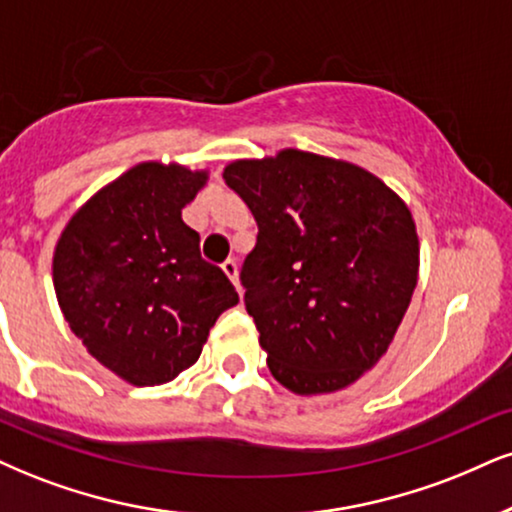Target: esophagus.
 Listing matches in <instances>:
<instances>
[{
  "label": "esophagus",
  "mask_w": 512,
  "mask_h": 512,
  "mask_svg": "<svg viewBox=\"0 0 512 512\" xmlns=\"http://www.w3.org/2000/svg\"><path fill=\"white\" fill-rule=\"evenodd\" d=\"M223 273L230 277V282L239 289V270H237V261L235 258H227V261L223 263Z\"/></svg>",
  "instance_id": "34e87169"
}]
</instances>
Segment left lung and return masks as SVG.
Here are the masks:
<instances>
[{
    "mask_svg": "<svg viewBox=\"0 0 512 512\" xmlns=\"http://www.w3.org/2000/svg\"><path fill=\"white\" fill-rule=\"evenodd\" d=\"M223 180L258 225L239 280L275 380L301 396L361 380L418 285L406 201L356 163L301 149L232 161Z\"/></svg>",
    "mask_w": 512,
    "mask_h": 512,
    "instance_id": "8db88e82",
    "label": "left lung"
}]
</instances>
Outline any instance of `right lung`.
Segmentation results:
<instances>
[{
  "mask_svg": "<svg viewBox=\"0 0 512 512\" xmlns=\"http://www.w3.org/2000/svg\"><path fill=\"white\" fill-rule=\"evenodd\" d=\"M206 180L208 170L180 163H137L87 199L56 242L63 318L92 358L135 387L192 368L218 315L239 301L182 220Z\"/></svg>",
  "mask_w": 512,
  "mask_h": 512,
  "instance_id": "add662e5",
  "label": "right lung"
}]
</instances>
